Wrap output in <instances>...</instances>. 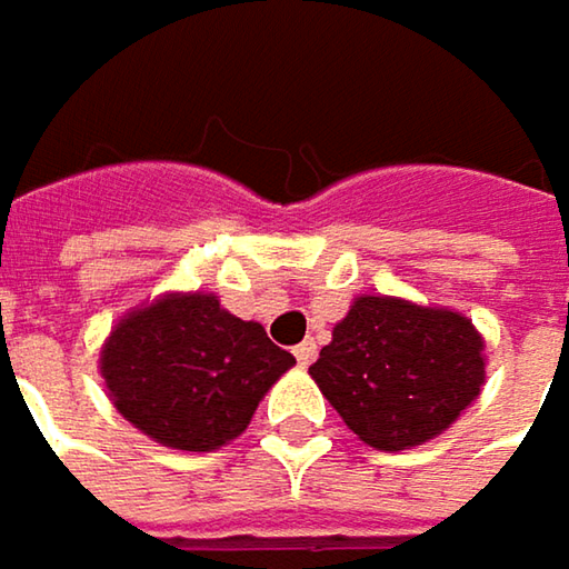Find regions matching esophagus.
I'll use <instances>...</instances> for the list:
<instances>
[{"instance_id": "esophagus-1", "label": "esophagus", "mask_w": 569, "mask_h": 569, "mask_svg": "<svg viewBox=\"0 0 569 569\" xmlns=\"http://www.w3.org/2000/svg\"><path fill=\"white\" fill-rule=\"evenodd\" d=\"M295 356H298L301 366H310V362L317 359V343H313V340H305L301 346H295Z\"/></svg>"}]
</instances>
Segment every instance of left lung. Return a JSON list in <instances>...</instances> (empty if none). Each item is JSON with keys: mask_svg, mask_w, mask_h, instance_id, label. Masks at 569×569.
<instances>
[{"mask_svg": "<svg viewBox=\"0 0 569 569\" xmlns=\"http://www.w3.org/2000/svg\"><path fill=\"white\" fill-rule=\"evenodd\" d=\"M482 346L457 310L362 295L310 376L359 440L395 453L433 440L479 398Z\"/></svg>", "mask_w": 569, "mask_h": 569, "instance_id": "obj_1", "label": "left lung"}]
</instances>
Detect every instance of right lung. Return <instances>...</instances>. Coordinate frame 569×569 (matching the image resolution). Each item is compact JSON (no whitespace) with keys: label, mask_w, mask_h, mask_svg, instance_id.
<instances>
[{"label":"right lung","mask_w":569,"mask_h":569,"mask_svg":"<svg viewBox=\"0 0 569 569\" xmlns=\"http://www.w3.org/2000/svg\"><path fill=\"white\" fill-rule=\"evenodd\" d=\"M295 356L217 295H164L129 310L100 352L116 411L171 450L207 453L236 440Z\"/></svg>","instance_id":"add662e5"}]
</instances>
